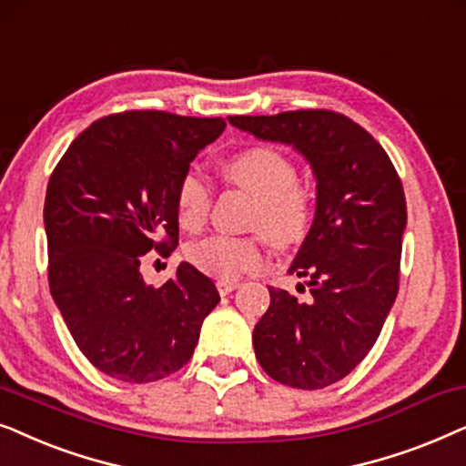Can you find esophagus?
Returning a JSON list of instances; mask_svg holds the SVG:
<instances>
[{"mask_svg":"<svg viewBox=\"0 0 466 466\" xmlns=\"http://www.w3.org/2000/svg\"><path fill=\"white\" fill-rule=\"evenodd\" d=\"M238 288V281H217V291H219L221 296L229 294V291H234Z\"/></svg>","mask_w":466,"mask_h":466,"instance_id":"1","label":"esophagus"}]
</instances>
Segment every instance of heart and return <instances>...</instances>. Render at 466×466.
<instances>
[{
  "instance_id": "obj_1",
  "label": "heart",
  "mask_w": 466,
  "mask_h": 466,
  "mask_svg": "<svg viewBox=\"0 0 466 466\" xmlns=\"http://www.w3.org/2000/svg\"><path fill=\"white\" fill-rule=\"evenodd\" d=\"M226 177L256 198L251 228L262 229L277 245H294L307 237L315 217V196L296 181L288 153L270 145H253L229 155ZM213 207V185L200 170L189 168L177 185V217L183 229L200 232ZM187 259L204 275L234 281L268 262L262 237H208L187 247Z\"/></svg>"
}]
</instances>
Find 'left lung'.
<instances>
[{
    "label": "left lung",
    "instance_id": "1",
    "mask_svg": "<svg viewBox=\"0 0 466 466\" xmlns=\"http://www.w3.org/2000/svg\"><path fill=\"white\" fill-rule=\"evenodd\" d=\"M228 121L291 145L313 168L315 219L289 268L309 277L311 298L300 302L268 288L270 307L253 328V347L264 373L283 386H332L367 358L399 294L407 226L400 177L380 142L334 110Z\"/></svg>",
    "mask_w": 466,
    "mask_h": 466
}]
</instances>
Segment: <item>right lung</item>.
I'll return each instance as SVG.
<instances>
[{
	"instance_id": "obj_1",
	"label": "right lung",
	"mask_w": 466,
	"mask_h": 466,
	"mask_svg": "<svg viewBox=\"0 0 466 466\" xmlns=\"http://www.w3.org/2000/svg\"><path fill=\"white\" fill-rule=\"evenodd\" d=\"M221 119L126 110L93 121L55 166L45 200L48 285L78 350L97 370L151 383L183 369L219 302L183 262L161 288L140 259L178 245L177 185Z\"/></svg>"
}]
</instances>
